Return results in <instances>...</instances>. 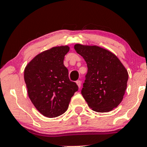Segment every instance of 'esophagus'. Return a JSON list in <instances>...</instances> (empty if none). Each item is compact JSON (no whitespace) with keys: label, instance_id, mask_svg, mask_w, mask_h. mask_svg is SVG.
<instances>
[{"label":"esophagus","instance_id":"34e87169","mask_svg":"<svg viewBox=\"0 0 147 147\" xmlns=\"http://www.w3.org/2000/svg\"><path fill=\"white\" fill-rule=\"evenodd\" d=\"M76 84L78 85V86H79V88H81V86H82V82H81V81L80 80L76 81Z\"/></svg>","mask_w":147,"mask_h":147}]
</instances>
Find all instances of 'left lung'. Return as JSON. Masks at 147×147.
Instances as JSON below:
<instances>
[{
    "label": "left lung",
    "instance_id": "1",
    "mask_svg": "<svg viewBox=\"0 0 147 147\" xmlns=\"http://www.w3.org/2000/svg\"><path fill=\"white\" fill-rule=\"evenodd\" d=\"M74 49L87 65L82 94L88 105L99 113L111 111L123 100L128 71L111 52L98 46L76 44Z\"/></svg>",
    "mask_w": 147,
    "mask_h": 147
}]
</instances>
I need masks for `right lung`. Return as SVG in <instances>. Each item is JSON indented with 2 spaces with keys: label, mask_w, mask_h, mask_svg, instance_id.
<instances>
[{
  "label": "right lung",
  "mask_w": 147,
  "mask_h": 147,
  "mask_svg": "<svg viewBox=\"0 0 147 147\" xmlns=\"http://www.w3.org/2000/svg\"><path fill=\"white\" fill-rule=\"evenodd\" d=\"M69 47H52L38 54L24 69L28 95L37 110L47 118L63 114L71 97L77 92V84L70 81L63 64Z\"/></svg>",
  "instance_id": "add662e5"
}]
</instances>
